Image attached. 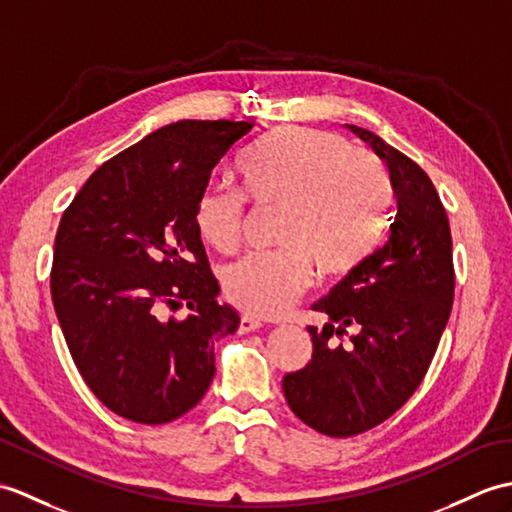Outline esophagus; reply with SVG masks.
<instances>
[{"label": "esophagus", "instance_id": "34e87169", "mask_svg": "<svg viewBox=\"0 0 512 512\" xmlns=\"http://www.w3.org/2000/svg\"><path fill=\"white\" fill-rule=\"evenodd\" d=\"M261 327V323L257 318H253V316H242L240 318V327H237V331H240V334H248V331H255V329H259Z\"/></svg>", "mask_w": 512, "mask_h": 512}]
</instances>
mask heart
Masks as SVG:
<instances>
[{
	"mask_svg": "<svg viewBox=\"0 0 512 512\" xmlns=\"http://www.w3.org/2000/svg\"><path fill=\"white\" fill-rule=\"evenodd\" d=\"M242 193L207 189L196 200L198 235L218 253L242 244L244 198L259 209H283L279 246L224 270L229 301L257 316H279L320 275L340 277L373 255L384 237L388 176L371 152L349 148L331 130L288 126L240 163Z\"/></svg>",
	"mask_w": 512,
	"mask_h": 512,
	"instance_id": "heart-1",
	"label": "heart"
}]
</instances>
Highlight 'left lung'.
I'll return each mask as SVG.
<instances>
[{"instance_id": "left-lung-1", "label": "left lung", "mask_w": 512, "mask_h": 512, "mask_svg": "<svg viewBox=\"0 0 512 512\" xmlns=\"http://www.w3.org/2000/svg\"><path fill=\"white\" fill-rule=\"evenodd\" d=\"M349 128L386 161L397 213L388 242L314 305L329 323L307 327L312 360L283 377L296 417L336 438L384 423L414 395L456 288L449 220L430 176L371 130ZM349 328L356 329L353 337Z\"/></svg>"}]
</instances>
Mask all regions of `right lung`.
Returning <instances> with one entry per match:
<instances>
[{
	"instance_id": "add662e5",
	"label": "right lung",
	"mask_w": 512,
	"mask_h": 512,
	"mask_svg": "<svg viewBox=\"0 0 512 512\" xmlns=\"http://www.w3.org/2000/svg\"><path fill=\"white\" fill-rule=\"evenodd\" d=\"M253 122L183 120L102 163L65 209L52 301L85 384L120 417L159 425L205 395L213 347L240 325L220 305L194 209ZM187 302V319L165 309Z\"/></svg>"
}]
</instances>
